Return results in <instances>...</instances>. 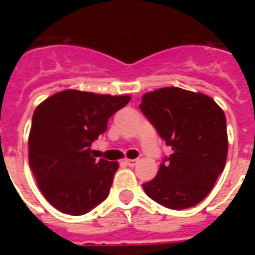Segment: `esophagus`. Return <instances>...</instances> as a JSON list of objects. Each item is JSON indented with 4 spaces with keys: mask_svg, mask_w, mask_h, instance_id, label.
<instances>
[{
    "mask_svg": "<svg viewBox=\"0 0 255 255\" xmlns=\"http://www.w3.org/2000/svg\"><path fill=\"white\" fill-rule=\"evenodd\" d=\"M124 162H126L128 166H135L136 165V162H138V160H126Z\"/></svg>",
    "mask_w": 255,
    "mask_h": 255,
    "instance_id": "34e87169",
    "label": "esophagus"
}]
</instances>
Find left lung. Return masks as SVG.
<instances>
[{"label": "left lung", "mask_w": 255, "mask_h": 255, "mask_svg": "<svg viewBox=\"0 0 255 255\" xmlns=\"http://www.w3.org/2000/svg\"><path fill=\"white\" fill-rule=\"evenodd\" d=\"M171 154L164 158L144 192L168 209L191 208L208 197L224 171L227 120L210 97L179 87L146 93L139 105Z\"/></svg>", "instance_id": "8db88e82"}]
</instances>
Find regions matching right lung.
Masks as SVG:
<instances>
[{"label": "right lung", "instance_id": "obj_1", "mask_svg": "<svg viewBox=\"0 0 255 255\" xmlns=\"http://www.w3.org/2000/svg\"><path fill=\"white\" fill-rule=\"evenodd\" d=\"M129 100L65 90L35 109L28 138L30 168L57 210L82 216L108 198L119 162L95 160L90 146Z\"/></svg>", "mask_w": 255, "mask_h": 255}]
</instances>
